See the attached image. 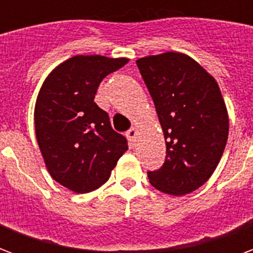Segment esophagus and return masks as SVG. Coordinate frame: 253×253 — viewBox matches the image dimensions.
Wrapping results in <instances>:
<instances>
[{"instance_id":"34e87169","label":"esophagus","mask_w":253,"mask_h":253,"mask_svg":"<svg viewBox=\"0 0 253 253\" xmlns=\"http://www.w3.org/2000/svg\"><path fill=\"white\" fill-rule=\"evenodd\" d=\"M137 135H138V130L137 128H134V127H132V128H130V130L126 132V137H127V139L130 141V145H131V146L134 145V143H135Z\"/></svg>"}]
</instances>
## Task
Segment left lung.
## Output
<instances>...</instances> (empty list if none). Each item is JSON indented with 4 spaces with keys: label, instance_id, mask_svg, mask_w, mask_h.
Wrapping results in <instances>:
<instances>
[{
    "label": "left lung",
    "instance_id": "obj_1",
    "mask_svg": "<svg viewBox=\"0 0 253 253\" xmlns=\"http://www.w3.org/2000/svg\"><path fill=\"white\" fill-rule=\"evenodd\" d=\"M137 66L164 131L163 167L148 172L150 184L169 195L203 186L226 146L229 118L217 81L181 52L139 58Z\"/></svg>",
    "mask_w": 253,
    "mask_h": 253
}]
</instances>
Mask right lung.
<instances>
[{
	"label": "right lung",
	"mask_w": 253,
	"mask_h": 253,
	"mask_svg": "<svg viewBox=\"0 0 253 253\" xmlns=\"http://www.w3.org/2000/svg\"><path fill=\"white\" fill-rule=\"evenodd\" d=\"M127 58L76 55L58 65L42 85L35 131L47 170L73 192L97 190L126 152L127 139L112 130L108 114L94 103L103 78Z\"/></svg>",
	"instance_id": "add662e5"
}]
</instances>
